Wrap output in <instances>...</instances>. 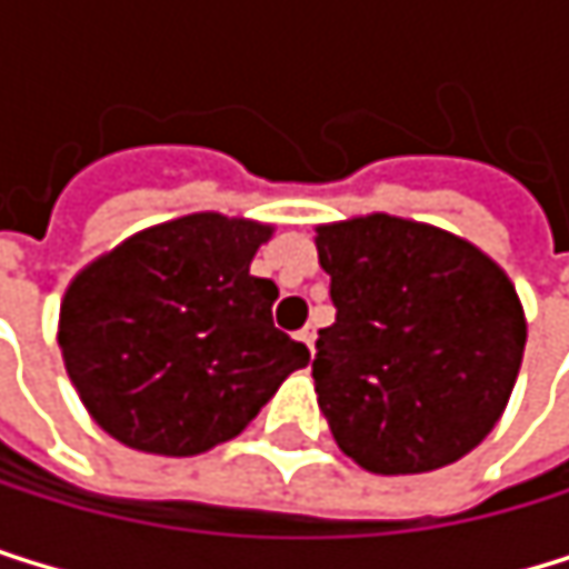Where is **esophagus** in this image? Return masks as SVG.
I'll return each mask as SVG.
<instances>
[{"label":"esophagus","mask_w":569,"mask_h":569,"mask_svg":"<svg viewBox=\"0 0 569 569\" xmlns=\"http://www.w3.org/2000/svg\"><path fill=\"white\" fill-rule=\"evenodd\" d=\"M297 338H300V341H303V345H307V348L313 351V341H317V331H313V327H310V323L303 327V331H300Z\"/></svg>","instance_id":"34e87169"}]
</instances>
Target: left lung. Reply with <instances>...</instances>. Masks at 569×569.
Instances as JSON below:
<instances>
[{"label":"left lung","mask_w":569,"mask_h":569,"mask_svg":"<svg viewBox=\"0 0 569 569\" xmlns=\"http://www.w3.org/2000/svg\"><path fill=\"white\" fill-rule=\"evenodd\" d=\"M335 323L313 382L338 447L376 475L475 450L516 386L526 320L509 276L440 228L389 214L317 231Z\"/></svg>","instance_id":"left-lung-1"}]
</instances>
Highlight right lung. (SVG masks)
Instances as JSON below:
<instances>
[{
  "label": "right lung",
  "instance_id": "add662e5",
  "mask_svg": "<svg viewBox=\"0 0 569 569\" xmlns=\"http://www.w3.org/2000/svg\"><path fill=\"white\" fill-rule=\"evenodd\" d=\"M266 224L190 214L88 266L60 307V351L94 423L132 450L190 457L242 433L307 345L272 323L249 272Z\"/></svg>",
  "mask_w": 569,
  "mask_h": 569
}]
</instances>
